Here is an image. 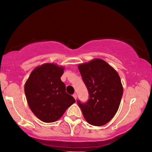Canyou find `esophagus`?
Here are the masks:
<instances>
[{
	"instance_id": "34e87169",
	"label": "esophagus",
	"mask_w": 152,
	"mask_h": 152,
	"mask_svg": "<svg viewBox=\"0 0 152 152\" xmlns=\"http://www.w3.org/2000/svg\"><path fill=\"white\" fill-rule=\"evenodd\" d=\"M73 96H74V99H75V100L77 99V94H76V93H74V94H73Z\"/></svg>"
}]
</instances>
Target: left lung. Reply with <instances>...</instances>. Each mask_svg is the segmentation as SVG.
I'll list each match as a JSON object with an SVG mask.
<instances>
[{"label": "left lung", "mask_w": 152, "mask_h": 152, "mask_svg": "<svg viewBox=\"0 0 152 152\" xmlns=\"http://www.w3.org/2000/svg\"><path fill=\"white\" fill-rule=\"evenodd\" d=\"M78 68L90 96L86 103L78 101L84 119L94 126L107 124L117 113L122 99L123 88L119 74L99 58L80 64Z\"/></svg>", "instance_id": "left-lung-1"}]
</instances>
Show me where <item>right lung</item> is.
<instances>
[{
  "instance_id": "1",
  "label": "right lung",
  "mask_w": 152,
  "mask_h": 152,
  "mask_svg": "<svg viewBox=\"0 0 152 152\" xmlns=\"http://www.w3.org/2000/svg\"><path fill=\"white\" fill-rule=\"evenodd\" d=\"M65 68L54 63L38 66L30 74L25 84L28 105L36 117L45 123H52L62 117L69 107L76 102L66 93L61 80Z\"/></svg>"
}]
</instances>
